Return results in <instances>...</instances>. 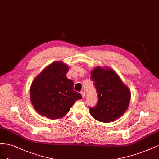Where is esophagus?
<instances>
[{
    "mask_svg": "<svg viewBox=\"0 0 159 159\" xmlns=\"http://www.w3.org/2000/svg\"><path fill=\"white\" fill-rule=\"evenodd\" d=\"M80 94H81L82 96H83V98H84V97H85V92L84 91H81L80 92Z\"/></svg>",
    "mask_w": 159,
    "mask_h": 159,
    "instance_id": "1",
    "label": "esophagus"
}]
</instances>
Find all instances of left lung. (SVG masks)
I'll return each instance as SVG.
<instances>
[{
	"instance_id": "1",
	"label": "left lung",
	"mask_w": 159,
	"mask_h": 159,
	"mask_svg": "<svg viewBox=\"0 0 159 159\" xmlns=\"http://www.w3.org/2000/svg\"><path fill=\"white\" fill-rule=\"evenodd\" d=\"M98 93V104L90 108V115L101 122L119 118L127 110L131 91L116 71L107 66H96L90 72Z\"/></svg>"
}]
</instances>
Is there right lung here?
<instances>
[{
	"label": "right lung",
	"instance_id": "1",
	"mask_svg": "<svg viewBox=\"0 0 159 159\" xmlns=\"http://www.w3.org/2000/svg\"><path fill=\"white\" fill-rule=\"evenodd\" d=\"M69 69L63 61L51 63L32 81L30 101L41 116L51 120L63 117L82 96L73 90V81L66 78Z\"/></svg>",
	"mask_w": 159,
	"mask_h": 159
}]
</instances>
